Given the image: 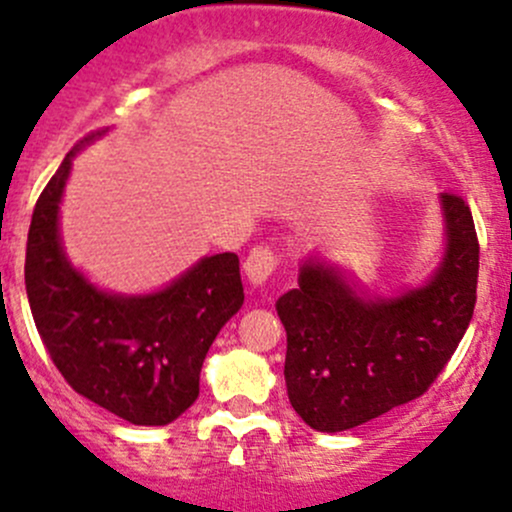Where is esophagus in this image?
I'll return each instance as SVG.
<instances>
[{"label": "esophagus", "instance_id": "34e87169", "mask_svg": "<svg viewBox=\"0 0 512 512\" xmlns=\"http://www.w3.org/2000/svg\"><path fill=\"white\" fill-rule=\"evenodd\" d=\"M277 262V252L270 250V247H255L245 260V274L252 287H262L272 277V272L277 270Z\"/></svg>", "mask_w": 512, "mask_h": 512}]
</instances>
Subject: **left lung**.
<instances>
[{
	"label": "left lung",
	"instance_id": "1",
	"mask_svg": "<svg viewBox=\"0 0 512 512\" xmlns=\"http://www.w3.org/2000/svg\"><path fill=\"white\" fill-rule=\"evenodd\" d=\"M446 247L422 287L370 297L316 255L299 287L282 294L284 380L297 414L316 432H346L427 392L471 324L478 238L469 203L439 196Z\"/></svg>",
	"mask_w": 512,
	"mask_h": 512
}]
</instances>
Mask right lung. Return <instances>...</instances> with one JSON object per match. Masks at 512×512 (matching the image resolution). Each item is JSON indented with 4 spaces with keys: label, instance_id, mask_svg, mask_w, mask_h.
<instances>
[{
    "label": "right lung",
    "instance_id": "right-lung-1",
    "mask_svg": "<svg viewBox=\"0 0 512 512\" xmlns=\"http://www.w3.org/2000/svg\"><path fill=\"white\" fill-rule=\"evenodd\" d=\"M105 132L80 139L36 201L26 294L43 346L78 395L129 424L164 427L196 402L208 348L245 301L240 260L235 252L203 257L152 294L105 292L75 270L58 208L73 157Z\"/></svg>",
    "mask_w": 512,
    "mask_h": 512
}]
</instances>
